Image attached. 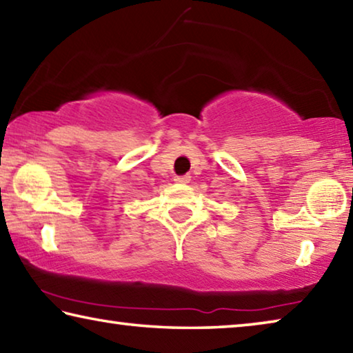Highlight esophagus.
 I'll list each match as a JSON object with an SVG mask.
<instances>
[{
    "label": "esophagus",
    "instance_id": "1",
    "mask_svg": "<svg viewBox=\"0 0 353 353\" xmlns=\"http://www.w3.org/2000/svg\"><path fill=\"white\" fill-rule=\"evenodd\" d=\"M190 179H191L190 174H185V176H176L174 181L179 182V183H188Z\"/></svg>",
    "mask_w": 353,
    "mask_h": 353
}]
</instances>
